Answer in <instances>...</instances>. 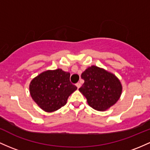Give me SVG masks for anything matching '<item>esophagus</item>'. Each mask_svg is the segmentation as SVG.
<instances>
[{
  "label": "esophagus",
  "mask_w": 150,
  "mask_h": 150,
  "mask_svg": "<svg viewBox=\"0 0 150 150\" xmlns=\"http://www.w3.org/2000/svg\"><path fill=\"white\" fill-rule=\"evenodd\" d=\"M76 86H77V88H78V89H79L80 87H81V84H80V83H78L76 84Z\"/></svg>",
  "instance_id": "1"
}]
</instances>
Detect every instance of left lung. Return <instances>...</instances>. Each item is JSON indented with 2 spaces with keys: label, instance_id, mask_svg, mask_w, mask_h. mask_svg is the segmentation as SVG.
Segmentation results:
<instances>
[{
  "label": "left lung",
  "instance_id": "obj_1",
  "mask_svg": "<svg viewBox=\"0 0 150 150\" xmlns=\"http://www.w3.org/2000/svg\"><path fill=\"white\" fill-rule=\"evenodd\" d=\"M81 78L85 83L79 90L93 109L105 111L120 98L122 87L114 74L93 65L82 73Z\"/></svg>",
  "mask_w": 150,
  "mask_h": 150
}]
</instances>
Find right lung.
I'll return each instance as SVG.
<instances>
[{
  "label": "right lung",
  "instance_id": "obj_1",
  "mask_svg": "<svg viewBox=\"0 0 150 150\" xmlns=\"http://www.w3.org/2000/svg\"><path fill=\"white\" fill-rule=\"evenodd\" d=\"M70 72L61 69L47 70L38 75L30 83L33 100L44 111H56L67 103L68 97L77 90L70 81Z\"/></svg>",
  "mask_w": 150,
  "mask_h": 150
}]
</instances>
